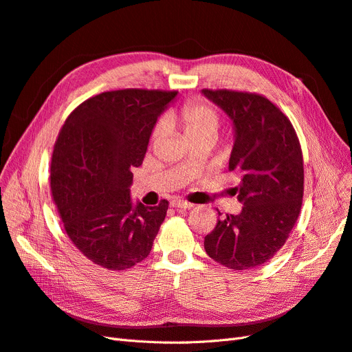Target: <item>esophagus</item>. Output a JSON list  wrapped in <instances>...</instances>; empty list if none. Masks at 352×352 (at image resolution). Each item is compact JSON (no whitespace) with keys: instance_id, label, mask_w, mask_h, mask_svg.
Segmentation results:
<instances>
[{"instance_id":"1","label":"esophagus","mask_w":352,"mask_h":352,"mask_svg":"<svg viewBox=\"0 0 352 352\" xmlns=\"http://www.w3.org/2000/svg\"><path fill=\"white\" fill-rule=\"evenodd\" d=\"M194 204L186 201V200H178V198H175V200L171 201V207H175V208H191Z\"/></svg>"}]
</instances>
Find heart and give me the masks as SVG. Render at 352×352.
<instances>
[{
  "label": "heart",
  "mask_w": 352,
  "mask_h": 352,
  "mask_svg": "<svg viewBox=\"0 0 352 352\" xmlns=\"http://www.w3.org/2000/svg\"><path fill=\"white\" fill-rule=\"evenodd\" d=\"M171 125H178L184 131L187 140H197L203 136H212L217 133L220 125V116L211 104L203 100H188L175 112L168 116ZM164 133V124H158L152 128L151 144H155Z\"/></svg>",
  "instance_id": "heart-1"
}]
</instances>
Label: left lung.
I'll use <instances>...</instances> for the list:
<instances>
[{
	"label": "left lung",
	"instance_id": "1",
	"mask_svg": "<svg viewBox=\"0 0 352 352\" xmlns=\"http://www.w3.org/2000/svg\"><path fill=\"white\" fill-rule=\"evenodd\" d=\"M234 125L228 171L240 175L239 214H226L206 236L204 249L217 263L249 270L276 254L299 217L303 157L289 118L267 98L250 91L203 89ZM220 214V212H219Z\"/></svg>",
	"mask_w": 352,
	"mask_h": 352
}]
</instances>
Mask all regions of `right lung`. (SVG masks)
Returning <instances> with one entry per match:
<instances>
[{
    "label": "right lung",
    "mask_w": 352,
    "mask_h": 352,
    "mask_svg": "<svg viewBox=\"0 0 352 352\" xmlns=\"http://www.w3.org/2000/svg\"><path fill=\"white\" fill-rule=\"evenodd\" d=\"M175 90L122 89L80 103L54 144L50 188L65 230L83 256L108 270L148 257L168 201L132 206V168L144 161L152 128Z\"/></svg>",
    "instance_id": "1"
}]
</instances>
